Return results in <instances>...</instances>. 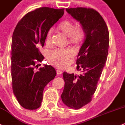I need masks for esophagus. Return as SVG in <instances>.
<instances>
[{"label": "esophagus", "mask_w": 125, "mask_h": 125, "mask_svg": "<svg viewBox=\"0 0 125 125\" xmlns=\"http://www.w3.org/2000/svg\"><path fill=\"white\" fill-rule=\"evenodd\" d=\"M56 72H57V74H58V75L61 74V73H62V70L58 69V70H57V71H56Z\"/></svg>", "instance_id": "esophagus-1"}]
</instances>
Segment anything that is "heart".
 <instances>
[{
	"instance_id": "heart-1",
	"label": "heart",
	"mask_w": 125,
	"mask_h": 125,
	"mask_svg": "<svg viewBox=\"0 0 125 125\" xmlns=\"http://www.w3.org/2000/svg\"><path fill=\"white\" fill-rule=\"evenodd\" d=\"M58 29L68 37L69 42L71 44H77L82 41L83 37V31L80 26H74L71 21L62 22L58 26ZM52 30L47 33L45 37V43L50 45L52 40ZM73 53L69 48H57L52 51L48 54V60L51 63L57 67H62L67 66Z\"/></svg>"
}]
</instances>
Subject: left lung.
<instances>
[{
	"label": "left lung",
	"mask_w": 125,
	"mask_h": 125,
	"mask_svg": "<svg viewBox=\"0 0 125 125\" xmlns=\"http://www.w3.org/2000/svg\"><path fill=\"white\" fill-rule=\"evenodd\" d=\"M67 12L80 23L85 39L77 56V69L83 74L63 73L64 90L61 99L72 109L90 103L105 66L109 46V33L101 15L92 8H66Z\"/></svg>",
	"instance_id": "left-lung-1"
}]
</instances>
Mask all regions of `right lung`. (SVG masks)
<instances>
[{
    "mask_svg": "<svg viewBox=\"0 0 125 125\" xmlns=\"http://www.w3.org/2000/svg\"><path fill=\"white\" fill-rule=\"evenodd\" d=\"M64 13V8H37L26 14L14 31L11 58L12 88L17 101L24 109L35 110L40 106L44 88L56 75L52 66L44 65L36 72L34 69L37 62L44 58L39 49L44 46L47 33Z\"/></svg>",
    "mask_w": 125,
    "mask_h": 125,
    "instance_id": "obj_1",
    "label": "right lung"
}]
</instances>
